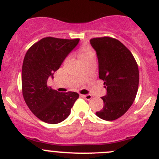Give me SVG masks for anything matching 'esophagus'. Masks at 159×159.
Returning a JSON list of instances; mask_svg holds the SVG:
<instances>
[{"label":"esophagus","mask_w":159,"mask_h":159,"mask_svg":"<svg viewBox=\"0 0 159 159\" xmlns=\"http://www.w3.org/2000/svg\"><path fill=\"white\" fill-rule=\"evenodd\" d=\"M82 97L84 98H85L86 100H90V99H91L92 96H91V94H83Z\"/></svg>","instance_id":"1"}]
</instances>
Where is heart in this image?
I'll return each mask as SVG.
<instances>
[{
	"mask_svg": "<svg viewBox=\"0 0 159 159\" xmlns=\"http://www.w3.org/2000/svg\"><path fill=\"white\" fill-rule=\"evenodd\" d=\"M93 55H94V53L89 48H84L81 50V52H80L79 57L80 59H83Z\"/></svg>",
	"mask_w": 159,
	"mask_h": 159,
	"instance_id": "b5f03b06",
	"label": "heart"
}]
</instances>
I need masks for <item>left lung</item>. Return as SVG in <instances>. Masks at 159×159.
<instances>
[{
    "instance_id": "8db88e82",
    "label": "left lung",
    "mask_w": 159,
    "mask_h": 159,
    "mask_svg": "<svg viewBox=\"0 0 159 159\" xmlns=\"http://www.w3.org/2000/svg\"><path fill=\"white\" fill-rule=\"evenodd\" d=\"M98 61L99 78L107 94L102 98L103 108L96 115L105 121L122 116L134 102L138 92L139 72L132 54L121 41L109 37L91 39Z\"/></svg>"
}]
</instances>
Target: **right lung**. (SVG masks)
<instances>
[{
	"label": "right lung",
	"mask_w": 159,
	"mask_h": 159,
	"mask_svg": "<svg viewBox=\"0 0 159 159\" xmlns=\"http://www.w3.org/2000/svg\"><path fill=\"white\" fill-rule=\"evenodd\" d=\"M80 39L42 38L27 51L22 65V92L32 113L48 124H57L69 116L79 94L58 92L47 85Z\"/></svg>",
	"instance_id": "right-lung-1"
}]
</instances>
